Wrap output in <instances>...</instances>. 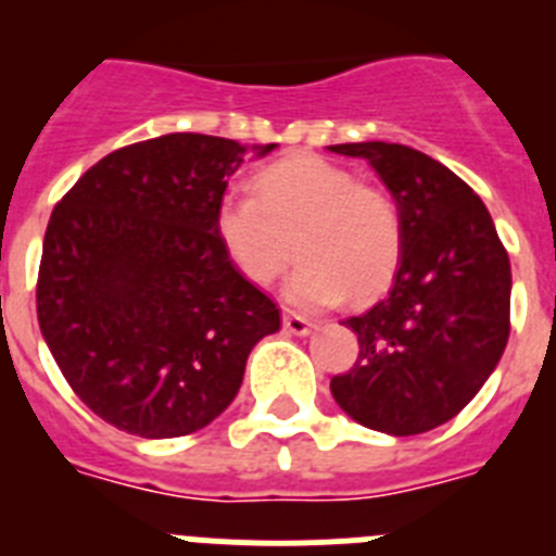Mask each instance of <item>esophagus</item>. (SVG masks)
Masks as SVG:
<instances>
[{
	"label": "esophagus",
	"instance_id": "obj_1",
	"mask_svg": "<svg viewBox=\"0 0 556 556\" xmlns=\"http://www.w3.org/2000/svg\"><path fill=\"white\" fill-rule=\"evenodd\" d=\"M312 323L306 317H301V314L283 312V331L294 333V337H306V333H312Z\"/></svg>",
	"mask_w": 556,
	"mask_h": 556
}]
</instances>
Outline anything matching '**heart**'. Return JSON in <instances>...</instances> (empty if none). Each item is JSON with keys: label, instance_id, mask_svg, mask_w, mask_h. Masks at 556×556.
<instances>
[{"label": "heart", "instance_id": "obj_1", "mask_svg": "<svg viewBox=\"0 0 556 556\" xmlns=\"http://www.w3.org/2000/svg\"><path fill=\"white\" fill-rule=\"evenodd\" d=\"M214 233L236 273L255 287L273 283L301 255L287 298L306 308L378 298L404 248L401 217L384 191L356 184L351 169L312 152L255 172L253 194H225Z\"/></svg>", "mask_w": 556, "mask_h": 556}]
</instances>
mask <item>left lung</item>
I'll use <instances>...</instances> for the list:
<instances>
[{"label":"left lung","mask_w":556,"mask_h":556,"mask_svg":"<svg viewBox=\"0 0 556 556\" xmlns=\"http://www.w3.org/2000/svg\"><path fill=\"white\" fill-rule=\"evenodd\" d=\"M328 150L376 169L404 233L390 294L345 320L358 358L331 378V395L367 429L424 434L473 401L507 348L509 255L479 194L426 152L387 141Z\"/></svg>","instance_id":"1"}]
</instances>
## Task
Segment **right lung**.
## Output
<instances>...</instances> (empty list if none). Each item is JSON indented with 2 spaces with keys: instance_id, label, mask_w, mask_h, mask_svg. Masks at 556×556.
<instances>
[{
  "instance_id": "obj_1",
  "label": "right lung",
  "mask_w": 556,
  "mask_h": 556,
  "mask_svg": "<svg viewBox=\"0 0 556 556\" xmlns=\"http://www.w3.org/2000/svg\"><path fill=\"white\" fill-rule=\"evenodd\" d=\"M275 147L169 132L97 161L55 205L38 326L105 424L147 440L205 429L242 387L255 342L281 328L214 233L230 175Z\"/></svg>"
}]
</instances>
